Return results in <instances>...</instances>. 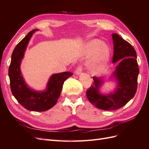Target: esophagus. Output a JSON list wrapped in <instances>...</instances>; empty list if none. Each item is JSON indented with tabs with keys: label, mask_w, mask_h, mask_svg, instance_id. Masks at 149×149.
Masks as SVG:
<instances>
[{
	"label": "esophagus",
	"mask_w": 149,
	"mask_h": 149,
	"mask_svg": "<svg viewBox=\"0 0 149 149\" xmlns=\"http://www.w3.org/2000/svg\"><path fill=\"white\" fill-rule=\"evenodd\" d=\"M82 71V67L81 66H79V67L77 68V69L75 70V73L76 75H79V74H81Z\"/></svg>",
	"instance_id": "esophagus-1"
}]
</instances>
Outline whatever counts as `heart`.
<instances>
[{"label":"heart","mask_w":149,"mask_h":149,"mask_svg":"<svg viewBox=\"0 0 149 149\" xmlns=\"http://www.w3.org/2000/svg\"><path fill=\"white\" fill-rule=\"evenodd\" d=\"M100 49V52L94 56L91 64V68L94 70H100L103 67L109 57V49L103 41L97 39L91 40L87 46V53L89 54H93Z\"/></svg>","instance_id":"obj_1"}]
</instances>
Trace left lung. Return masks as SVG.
<instances>
[{
  "label": "left lung",
  "instance_id": "8db88e82",
  "mask_svg": "<svg viewBox=\"0 0 149 149\" xmlns=\"http://www.w3.org/2000/svg\"><path fill=\"white\" fill-rule=\"evenodd\" d=\"M112 37L114 44L113 63L118 62L112 75L117 82L116 88L109 94H101L100 88L103 81L101 77L94 76L93 85L86 91L87 97L91 103L106 111L121 108L134 97L139 74L134 48L116 33L112 34Z\"/></svg>",
  "mask_w": 149,
  "mask_h": 149
}]
</instances>
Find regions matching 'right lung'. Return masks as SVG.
Instances as JSON below:
<instances>
[{
  "instance_id": "add662e5",
  "label": "right lung",
  "mask_w": 149,
  "mask_h": 149,
  "mask_svg": "<svg viewBox=\"0 0 149 149\" xmlns=\"http://www.w3.org/2000/svg\"><path fill=\"white\" fill-rule=\"evenodd\" d=\"M38 30L35 29L28 33L15 47L11 56L9 77L11 91L19 103L30 111H45L55 106L60 97L65 81L73 74L64 72L53 74L49 79L47 89L43 91H34L26 84L21 74L20 65L29 41L33 34Z\"/></svg>"
}]
</instances>
